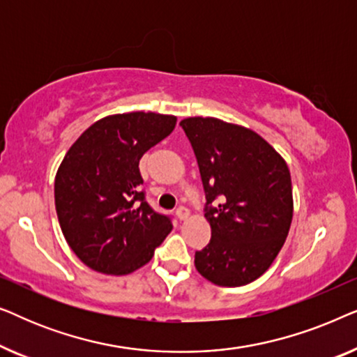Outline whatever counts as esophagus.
<instances>
[{
  "label": "esophagus",
  "instance_id": "1",
  "mask_svg": "<svg viewBox=\"0 0 357 357\" xmlns=\"http://www.w3.org/2000/svg\"><path fill=\"white\" fill-rule=\"evenodd\" d=\"M175 216H177L180 221H185V219H188L190 211L185 206H180V208H177V211H175Z\"/></svg>",
  "mask_w": 357,
  "mask_h": 357
}]
</instances>
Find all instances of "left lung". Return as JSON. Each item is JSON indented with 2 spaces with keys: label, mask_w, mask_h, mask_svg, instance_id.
<instances>
[{
  "label": "left lung",
  "mask_w": 357,
  "mask_h": 357,
  "mask_svg": "<svg viewBox=\"0 0 357 357\" xmlns=\"http://www.w3.org/2000/svg\"><path fill=\"white\" fill-rule=\"evenodd\" d=\"M180 125L197 155L211 226V241L195 253V266L213 284H248L271 266L289 232V167L245 126L214 116H190Z\"/></svg>",
  "instance_id": "1"
}]
</instances>
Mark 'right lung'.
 I'll return each instance as SVG.
<instances>
[{
	"mask_svg": "<svg viewBox=\"0 0 357 357\" xmlns=\"http://www.w3.org/2000/svg\"><path fill=\"white\" fill-rule=\"evenodd\" d=\"M177 116L154 112L109 115L68 149L55 177V208L76 257L104 275L144 266L172 231L141 192L139 159L172 133Z\"/></svg>",
	"mask_w": 357,
	"mask_h": 357,
	"instance_id": "obj_1",
	"label": "right lung"
}]
</instances>
